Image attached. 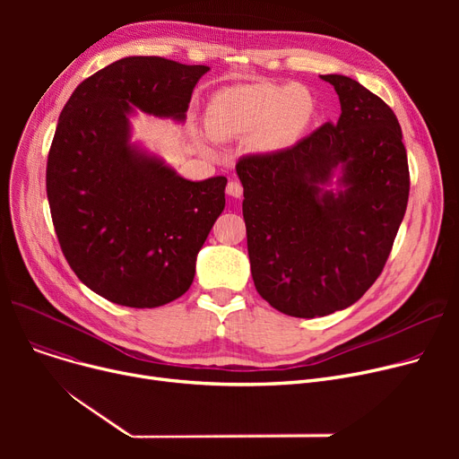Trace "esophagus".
Wrapping results in <instances>:
<instances>
[{
    "label": "esophagus",
    "mask_w": 459,
    "mask_h": 459,
    "mask_svg": "<svg viewBox=\"0 0 459 459\" xmlns=\"http://www.w3.org/2000/svg\"><path fill=\"white\" fill-rule=\"evenodd\" d=\"M227 193L230 197H234V199H239L244 195V187H242V184H239L238 180H230L229 184H227Z\"/></svg>",
    "instance_id": "esophagus-1"
}]
</instances>
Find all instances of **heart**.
<instances>
[{
  "label": "heart",
  "instance_id": "obj_1",
  "mask_svg": "<svg viewBox=\"0 0 459 459\" xmlns=\"http://www.w3.org/2000/svg\"><path fill=\"white\" fill-rule=\"evenodd\" d=\"M316 100L305 85H234L208 106V130L220 139L253 135L262 152L294 147L310 126Z\"/></svg>",
  "mask_w": 459,
  "mask_h": 459
}]
</instances>
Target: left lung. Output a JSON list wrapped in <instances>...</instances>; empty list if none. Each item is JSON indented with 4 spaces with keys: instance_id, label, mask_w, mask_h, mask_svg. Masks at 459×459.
I'll return each mask as SVG.
<instances>
[{
    "instance_id": "obj_1",
    "label": "left lung",
    "mask_w": 459,
    "mask_h": 459,
    "mask_svg": "<svg viewBox=\"0 0 459 459\" xmlns=\"http://www.w3.org/2000/svg\"><path fill=\"white\" fill-rule=\"evenodd\" d=\"M341 117L294 147L236 163L258 294L296 318L351 307L379 277L409 197L393 109L359 82L320 76Z\"/></svg>"
}]
</instances>
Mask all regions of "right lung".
<instances>
[{
  "label": "right lung",
  "instance_id": "add662e5",
  "mask_svg": "<svg viewBox=\"0 0 459 459\" xmlns=\"http://www.w3.org/2000/svg\"><path fill=\"white\" fill-rule=\"evenodd\" d=\"M208 70L123 57L82 82L59 115L46 167L56 234L78 279L111 303L154 308L186 294L225 208V177L187 180L132 141L137 111L182 125Z\"/></svg>",
  "mask_w": 459,
  "mask_h": 459
}]
</instances>
